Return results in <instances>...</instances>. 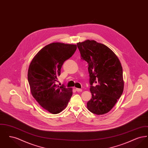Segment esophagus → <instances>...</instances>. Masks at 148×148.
<instances>
[{
	"mask_svg": "<svg viewBox=\"0 0 148 148\" xmlns=\"http://www.w3.org/2000/svg\"><path fill=\"white\" fill-rule=\"evenodd\" d=\"M76 91L77 92H82V89H79V88H76L75 89Z\"/></svg>",
	"mask_w": 148,
	"mask_h": 148,
	"instance_id": "1",
	"label": "esophagus"
}]
</instances>
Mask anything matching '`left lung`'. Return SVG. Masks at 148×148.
<instances>
[{
  "label": "left lung",
  "mask_w": 148,
  "mask_h": 148,
  "mask_svg": "<svg viewBox=\"0 0 148 148\" xmlns=\"http://www.w3.org/2000/svg\"><path fill=\"white\" fill-rule=\"evenodd\" d=\"M82 59L88 63L92 98L87 108L92 113H108L120 98L124 83L118 56L104 44L86 40L77 43Z\"/></svg>",
  "instance_id": "1"
}]
</instances>
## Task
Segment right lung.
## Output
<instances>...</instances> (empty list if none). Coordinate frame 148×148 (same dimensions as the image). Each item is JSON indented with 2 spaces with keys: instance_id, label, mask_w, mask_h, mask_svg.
<instances>
[{
  "instance_id": "right-lung-1",
  "label": "right lung",
  "mask_w": 148,
  "mask_h": 148,
  "mask_svg": "<svg viewBox=\"0 0 148 148\" xmlns=\"http://www.w3.org/2000/svg\"><path fill=\"white\" fill-rule=\"evenodd\" d=\"M77 48L74 44L51 43L39 51L29 65L28 80L31 93L44 109L53 114L63 111L72 96V88L56 83L64 62Z\"/></svg>"
}]
</instances>
